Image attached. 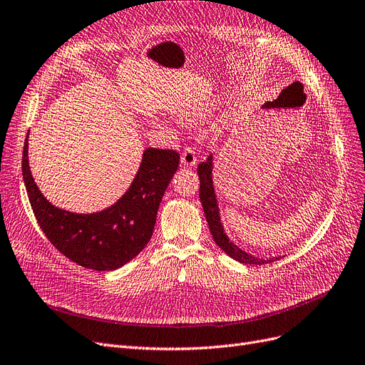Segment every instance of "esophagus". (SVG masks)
<instances>
[{
  "instance_id": "esophagus-1",
  "label": "esophagus",
  "mask_w": 365,
  "mask_h": 365,
  "mask_svg": "<svg viewBox=\"0 0 365 365\" xmlns=\"http://www.w3.org/2000/svg\"><path fill=\"white\" fill-rule=\"evenodd\" d=\"M180 160H182V165L183 167H194L197 164V156H195L194 148H191V147L185 148Z\"/></svg>"
}]
</instances>
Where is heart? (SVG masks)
I'll return each mask as SVG.
<instances>
[{
    "mask_svg": "<svg viewBox=\"0 0 365 365\" xmlns=\"http://www.w3.org/2000/svg\"><path fill=\"white\" fill-rule=\"evenodd\" d=\"M183 115L190 120H195V118H200L201 115H203V110H201L200 106H192V108H190V110H186L183 113Z\"/></svg>",
    "mask_w": 365,
    "mask_h": 365,
    "instance_id": "1",
    "label": "heart"
}]
</instances>
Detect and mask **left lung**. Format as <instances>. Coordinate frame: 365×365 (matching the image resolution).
I'll return each instance as SVG.
<instances>
[{
  "instance_id": "obj_1",
  "label": "left lung",
  "mask_w": 365,
  "mask_h": 365,
  "mask_svg": "<svg viewBox=\"0 0 365 365\" xmlns=\"http://www.w3.org/2000/svg\"><path fill=\"white\" fill-rule=\"evenodd\" d=\"M198 171V178H200V201L201 206H203L205 210V217L209 224L210 233L213 236V240L217 242V245L227 254L230 255L232 259L245 263V264H264L267 262H275L279 260L281 257H272V259H259L254 257V255L245 252L237 245H235L233 242L228 239V236L224 232V227L221 224V217H220V207H218V201L217 195H215V187H213V180H212V171H213V156L209 155L205 162H201L197 168Z\"/></svg>"
}]
</instances>
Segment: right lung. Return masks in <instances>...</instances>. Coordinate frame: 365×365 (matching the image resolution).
<instances>
[{"label":"right lung","instance_id":"right-lung-1","mask_svg":"<svg viewBox=\"0 0 365 365\" xmlns=\"http://www.w3.org/2000/svg\"><path fill=\"white\" fill-rule=\"evenodd\" d=\"M175 150L148 147L129 190L113 206L96 213L58 209L37 187L24 143L22 175L34 217L51 244L67 259L93 271H114L144 250L156 222L160 200L179 167Z\"/></svg>","mask_w":365,"mask_h":365}]
</instances>
